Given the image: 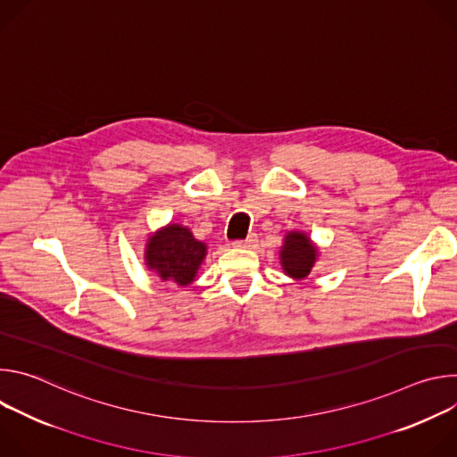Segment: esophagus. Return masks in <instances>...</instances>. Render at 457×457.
<instances>
[{
  "mask_svg": "<svg viewBox=\"0 0 457 457\" xmlns=\"http://www.w3.org/2000/svg\"><path fill=\"white\" fill-rule=\"evenodd\" d=\"M254 242H256V237H254V235H249V237L244 238V240H235L233 245H235V247H251Z\"/></svg>",
  "mask_w": 457,
  "mask_h": 457,
  "instance_id": "1",
  "label": "esophagus"
}]
</instances>
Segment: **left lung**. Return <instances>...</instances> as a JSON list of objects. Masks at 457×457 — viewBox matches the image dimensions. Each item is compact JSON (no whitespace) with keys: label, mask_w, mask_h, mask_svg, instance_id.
Segmentation results:
<instances>
[{"label":"left lung","mask_w":457,"mask_h":457,"mask_svg":"<svg viewBox=\"0 0 457 457\" xmlns=\"http://www.w3.org/2000/svg\"><path fill=\"white\" fill-rule=\"evenodd\" d=\"M282 268L293 278H305L316 260V247L303 233H289L282 245Z\"/></svg>","instance_id":"obj_1"}]
</instances>
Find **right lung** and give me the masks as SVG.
Listing matches in <instances>:
<instances>
[{"label":"right lung","instance_id":"right-lung-1","mask_svg":"<svg viewBox=\"0 0 457 457\" xmlns=\"http://www.w3.org/2000/svg\"><path fill=\"white\" fill-rule=\"evenodd\" d=\"M206 256V245L187 228L170 224L154 235L146 245V264L162 280L187 286L193 282Z\"/></svg>","mask_w":457,"mask_h":457}]
</instances>
